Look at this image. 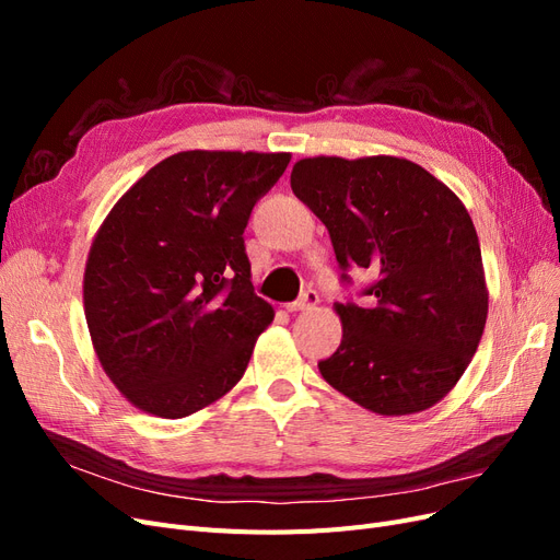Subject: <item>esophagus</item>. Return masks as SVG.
I'll list each match as a JSON object with an SVG mask.
<instances>
[{
  "label": "esophagus",
  "mask_w": 560,
  "mask_h": 560,
  "mask_svg": "<svg viewBox=\"0 0 560 560\" xmlns=\"http://www.w3.org/2000/svg\"><path fill=\"white\" fill-rule=\"evenodd\" d=\"M317 303H319V294L315 290H308V292H303L296 301L284 303V311H290V313H294V311H311V308L317 306Z\"/></svg>",
  "instance_id": "esophagus-1"
}]
</instances>
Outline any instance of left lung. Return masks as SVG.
<instances>
[{
	"label": "left lung",
	"instance_id": "left-lung-1",
	"mask_svg": "<svg viewBox=\"0 0 560 560\" xmlns=\"http://www.w3.org/2000/svg\"><path fill=\"white\" fill-rule=\"evenodd\" d=\"M290 182L327 226L338 266L378 270L366 306H334L343 338L317 364L322 378L378 416L442 401L488 317L481 247L463 200L397 156L301 159Z\"/></svg>",
	"mask_w": 560,
	"mask_h": 560
}]
</instances>
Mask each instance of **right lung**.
<instances>
[{"mask_svg":"<svg viewBox=\"0 0 560 560\" xmlns=\"http://www.w3.org/2000/svg\"><path fill=\"white\" fill-rule=\"evenodd\" d=\"M292 154L179 151L116 200L83 270L100 364L135 409L184 418L245 374L276 311L254 294L243 231Z\"/></svg>","mask_w":560,"mask_h":560,"instance_id":"add662e5","label":"right lung"}]
</instances>
